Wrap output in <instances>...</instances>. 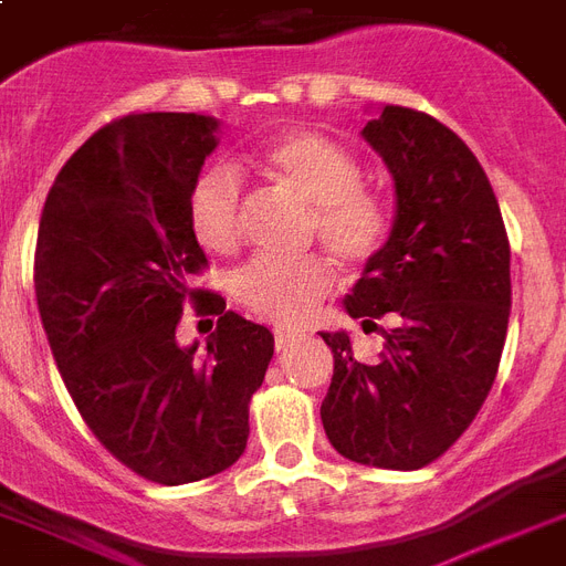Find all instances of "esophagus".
Segmentation results:
<instances>
[{
  "label": "esophagus",
  "instance_id": "esophagus-1",
  "mask_svg": "<svg viewBox=\"0 0 566 566\" xmlns=\"http://www.w3.org/2000/svg\"><path fill=\"white\" fill-rule=\"evenodd\" d=\"M273 335H275V347H279V350H284L287 344H293L296 338H302L305 332H302V329H284V326H279Z\"/></svg>",
  "mask_w": 566,
  "mask_h": 566
}]
</instances>
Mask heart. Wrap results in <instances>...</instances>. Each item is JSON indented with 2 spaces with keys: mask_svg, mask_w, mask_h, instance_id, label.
Returning <instances> with one entry per match:
<instances>
[{
  "mask_svg": "<svg viewBox=\"0 0 566 566\" xmlns=\"http://www.w3.org/2000/svg\"><path fill=\"white\" fill-rule=\"evenodd\" d=\"M270 184L312 207V237L344 264H368L386 245L388 205L361 187V163L329 136L293 129L249 157ZM189 226L205 249L237 252L243 240V180L231 166H210L189 189ZM335 287V270L321 254L300 261L254 258L231 279L240 308L270 323H300Z\"/></svg>",
  "mask_w": 566,
  "mask_h": 566,
  "instance_id": "heart-1",
  "label": "heart"
}]
</instances>
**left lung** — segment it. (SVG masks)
<instances>
[{
	"label": "left lung",
	"instance_id": "obj_1",
	"mask_svg": "<svg viewBox=\"0 0 566 566\" xmlns=\"http://www.w3.org/2000/svg\"><path fill=\"white\" fill-rule=\"evenodd\" d=\"M361 136L395 178L398 216L344 300L350 317L382 329L379 361L332 347L321 407L332 448L353 463L421 469L442 457L484 407L511 317V243L484 168L433 115L386 106Z\"/></svg>",
	"mask_w": 566,
	"mask_h": 566
}]
</instances>
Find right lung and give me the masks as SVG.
Listing matches in <instances>:
<instances>
[{
    "mask_svg": "<svg viewBox=\"0 0 566 566\" xmlns=\"http://www.w3.org/2000/svg\"><path fill=\"white\" fill-rule=\"evenodd\" d=\"M216 148L196 112H133L59 171L34 245V296L64 386L101 446L154 484H192L245 451L273 332L192 287L207 270L189 189ZM187 304L220 317L208 353L180 348Z\"/></svg>",
    "mask_w": 566,
    "mask_h": 566,
    "instance_id": "right-lung-1",
    "label": "right lung"
}]
</instances>
